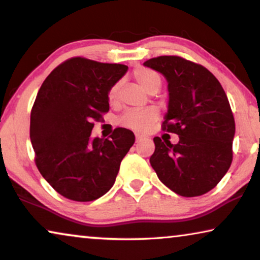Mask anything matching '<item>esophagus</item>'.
Here are the masks:
<instances>
[{
  "label": "esophagus",
  "mask_w": 260,
  "mask_h": 260,
  "mask_svg": "<svg viewBox=\"0 0 260 260\" xmlns=\"http://www.w3.org/2000/svg\"><path fill=\"white\" fill-rule=\"evenodd\" d=\"M145 136H143V135H136V142H140L142 140H144Z\"/></svg>",
  "instance_id": "1"
}]
</instances>
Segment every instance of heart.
<instances>
[{
	"instance_id": "b5f03b06",
	"label": "heart",
	"mask_w": 260,
	"mask_h": 260,
	"mask_svg": "<svg viewBox=\"0 0 260 260\" xmlns=\"http://www.w3.org/2000/svg\"><path fill=\"white\" fill-rule=\"evenodd\" d=\"M134 77L140 86L145 92L151 93V92H157L161 87V77L158 76L155 71L145 69V67H138L134 71ZM119 83L112 85L109 90V102L115 103L118 98ZM158 118V113L154 109H143V110H127L124 115L120 117L119 123L122 125L133 129L135 131L144 133L150 129L156 120Z\"/></svg>"
}]
</instances>
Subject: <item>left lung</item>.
<instances>
[{"mask_svg":"<svg viewBox=\"0 0 260 260\" xmlns=\"http://www.w3.org/2000/svg\"><path fill=\"white\" fill-rule=\"evenodd\" d=\"M168 83V110L163 130L179 142L154 138L150 165L158 179L181 197H199L213 189L232 163L236 124L219 80L204 66L180 56L145 61Z\"/></svg>","mask_w":260,"mask_h":260,"instance_id":"1","label":"left lung"}]
</instances>
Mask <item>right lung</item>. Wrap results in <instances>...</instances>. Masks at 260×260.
<instances>
[{
	"label": "right lung",
	"instance_id": "right-lung-1",
	"mask_svg": "<svg viewBox=\"0 0 260 260\" xmlns=\"http://www.w3.org/2000/svg\"><path fill=\"white\" fill-rule=\"evenodd\" d=\"M127 72L120 63L72 58L41 85L30 113V142L44 179L62 197L93 201L111 189L135 142L117 127L110 140L91 137L93 120L109 111V90Z\"/></svg>",
	"mask_w": 260,
	"mask_h": 260
}]
</instances>
